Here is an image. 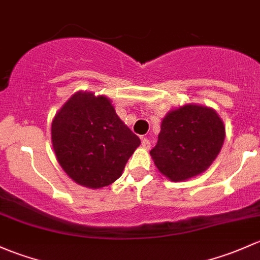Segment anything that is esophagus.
Instances as JSON below:
<instances>
[{"instance_id": "1", "label": "esophagus", "mask_w": 260, "mask_h": 260, "mask_svg": "<svg viewBox=\"0 0 260 260\" xmlns=\"http://www.w3.org/2000/svg\"><path fill=\"white\" fill-rule=\"evenodd\" d=\"M142 147H143L144 149L151 148V142H149V139L142 138Z\"/></svg>"}]
</instances>
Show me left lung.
<instances>
[{
    "instance_id": "obj_1",
    "label": "left lung",
    "mask_w": 260,
    "mask_h": 260,
    "mask_svg": "<svg viewBox=\"0 0 260 260\" xmlns=\"http://www.w3.org/2000/svg\"><path fill=\"white\" fill-rule=\"evenodd\" d=\"M225 128L214 109L185 105L163 118L151 155L158 171L173 182L203 173L222 149Z\"/></svg>"
}]
</instances>
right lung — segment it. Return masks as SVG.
Returning a JSON list of instances; mask_svg holds the SVG:
<instances>
[{"mask_svg": "<svg viewBox=\"0 0 260 260\" xmlns=\"http://www.w3.org/2000/svg\"><path fill=\"white\" fill-rule=\"evenodd\" d=\"M51 133L59 166L76 183L93 189L118 179L141 144L111 101L91 92H77L64 103Z\"/></svg>", "mask_w": 260, "mask_h": 260, "instance_id": "1", "label": "right lung"}]
</instances>
